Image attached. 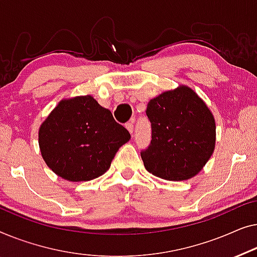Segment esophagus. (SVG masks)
<instances>
[{
  "label": "esophagus",
  "instance_id": "34e87169",
  "mask_svg": "<svg viewBox=\"0 0 257 257\" xmlns=\"http://www.w3.org/2000/svg\"><path fill=\"white\" fill-rule=\"evenodd\" d=\"M125 128L128 129V132H129L130 134H133V133H134V121L127 122V123H125Z\"/></svg>",
  "mask_w": 257,
  "mask_h": 257
}]
</instances>
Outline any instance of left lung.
<instances>
[{
	"mask_svg": "<svg viewBox=\"0 0 257 257\" xmlns=\"http://www.w3.org/2000/svg\"><path fill=\"white\" fill-rule=\"evenodd\" d=\"M151 142L141 151L144 166L166 180H186L201 171L215 146V121L204 101L186 86L148 103Z\"/></svg>",
	"mask_w": 257,
	"mask_h": 257,
	"instance_id": "left-lung-1",
	"label": "left lung"
}]
</instances>
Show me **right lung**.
<instances>
[{"mask_svg": "<svg viewBox=\"0 0 257 257\" xmlns=\"http://www.w3.org/2000/svg\"><path fill=\"white\" fill-rule=\"evenodd\" d=\"M129 140L128 130L91 95L60 101L38 134L45 163L71 182L102 176L118 148Z\"/></svg>", "mask_w": 257, "mask_h": 257, "instance_id": "right-lung-1", "label": "right lung"}]
</instances>
